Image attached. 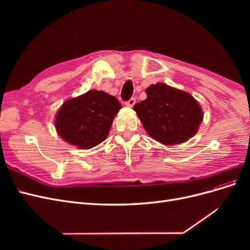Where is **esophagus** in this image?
<instances>
[{
  "label": "esophagus",
  "instance_id": "obj_1",
  "mask_svg": "<svg viewBox=\"0 0 250 250\" xmlns=\"http://www.w3.org/2000/svg\"><path fill=\"white\" fill-rule=\"evenodd\" d=\"M135 104V98H130L129 100H128L127 102H125V105L128 107H132L133 105Z\"/></svg>",
  "mask_w": 250,
  "mask_h": 250
}]
</instances>
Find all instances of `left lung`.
Here are the masks:
<instances>
[{
	"label": "left lung",
	"mask_w": 250,
	"mask_h": 250,
	"mask_svg": "<svg viewBox=\"0 0 250 250\" xmlns=\"http://www.w3.org/2000/svg\"><path fill=\"white\" fill-rule=\"evenodd\" d=\"M146 94L147 99L133 109L151 138L164 145H175L194 137L203 112L193 96L165 83L150 85Z\"/></svg>",
	"instance_id": "left-lung-1"
}]
</instances>
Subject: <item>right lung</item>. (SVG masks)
<instances>
[{
    "label": "right lung",
    "instance_id": "1",
    "mask_svg": "<svg viewBox=\"0 0 250 250\" xmlns=\"http://www.w3.org/2000/svg\"><path fill=\"white\" fill-rule=\"evenodd\" d=\"M121 108L116 97L102 90H88L62 104L56 115V130L73 146L93 148L107 138L113 118Z\"/></svg>",
    "mask_w": 250,
    "mask_h": 250
}]
</instances>
